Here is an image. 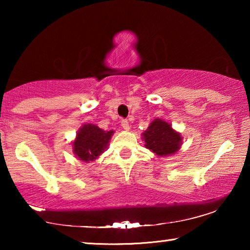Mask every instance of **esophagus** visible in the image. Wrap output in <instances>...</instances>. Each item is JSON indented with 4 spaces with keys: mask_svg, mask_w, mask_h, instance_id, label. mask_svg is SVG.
Wrapping results in <instances>:
<instances>
[{
    "mask_svg": "<svg viewBox=\"0 0 250 250\" xmlns=\"http://www.w3.org/2000/svg\"><path fill=\"white\" fill-rule=\"evenodd\" d=\"M121 126H122V128H124V130L128 131V130L130 129V125H129V122H128V120L122 119V120H121Z\"/></svg>",
    "mask_w": 250,
    "mask_h": 250,
    "instance_id": "1",
    "label": "esophagus"
}]
</instances>
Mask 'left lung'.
Returning a JSON list of instances; mask_svg holds the SVG:
<instances>
[{
    "label": "left lung",
    "instance_id": "obj_1",
    "mask_svg": "<svg viewBox=\"0 0 250 250\" xmlns=\"http://www.w3.org/2000/svg\"><path fill=\"white\" fill-rule=\"evenodd\" d=\"M146 147L159 156L174 154L180 150L182 137L170 124L162 119H154L142 133Z\"/></svg>",
    "mask_w": 250,
    "mask_h": 250
}]
</instances>
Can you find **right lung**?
<instances>
[{
	"label": "right lung",
	"mask_w": 250,
	"mask_h": 250,
	"mask_svg": "<svg viewBox=\"0 0 250 250\" xmlns=\"http://www.w3.org/2000/svg\"><path fill=\"white\" fill-rule=\"evenodd\" d=\"M113 132V130L104 131L95 125L84 124L78 130L73 142V152L76 158L86 163L99 158L108 147Z\"/></svg>",
	"instance_id": "obj_1"
}]
</instances>
